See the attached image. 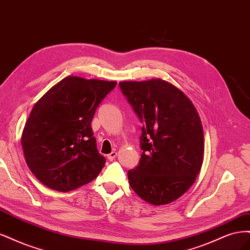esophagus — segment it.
I'll list each match as a JSON object with an SVG mask.
<instances>
[{
    "label": "esophagus",
    "instance_id": "obj_1",
    "mask_svg": "<svg viewBox=\"0 0 250 250\" xmlns=\"http://www.w3.org/2000/svg\"><path fill=\"white\" fill-rule=\"evenodd\" d=\"M116 156H117V152H116L115 150H114V151H112L111 154H109V155H108V160H109V161H113V160L115 159V157H116Z\"/></svg>",
    "mask_w": 250,
    "mask_h": 250
}]
</instances>
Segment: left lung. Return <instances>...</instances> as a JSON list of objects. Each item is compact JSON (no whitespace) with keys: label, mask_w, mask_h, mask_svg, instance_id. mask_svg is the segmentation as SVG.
<instances>
[{"label":"left lung","mask_w":250,"mask_h":250,"mask_svg":"<svg viewBox=\"0 0 250 250\" xmlns=\"http://www.w3.org/2000/svg\"><path fill=\"white\" fill-rule=\"evenodd\" d=\"M120 89L142 124L138 166L128 184L154 206L172 203L195 182L204 161V131L194 104L162 79L125 81Z\"/></svg>","instance_id":"8db88e82"}]
</instances>
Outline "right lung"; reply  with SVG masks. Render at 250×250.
<instances>
[{
  "label": "right lung",
  "mask_w": 250,
  "mask_h": 250,
  "mask_svg": "<svg viewBox=\"0 0 250 250\" xmlns=\"http://www.w3.org/2000/svg\"><path fill=\"white\" fill-rule=\"evenodd\" d=\"M115 81L66 77L32 109L21 146L30 170L46 187L75 190L93 181L106 163L96 147L91 120Z\"/></svg>",
  "instance_id": "add662e5"
}]
</instances>
